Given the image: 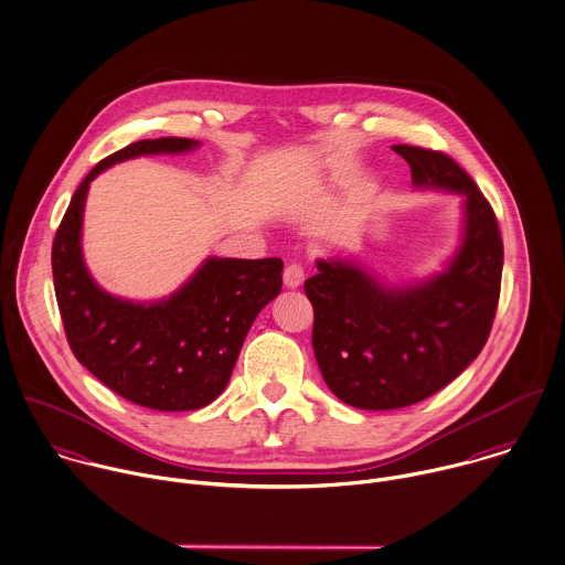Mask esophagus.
Returning <instances> with one entry per match:
<instances>
[{
  "label": "esophagus",
  "instance_id": "34e87169",
  "mask_svg": "<svg viewBox=\"0 0 565 565\" xmlns=\"http://www.w3.org/2000/svg\"><path fill=\"white\" fill-rule=\"evenodd\" d=\"M282 278H285V285H287L289 289H296V287H300V285L305 282V269H302V265H298V263H291V265H287V267H285V274H282Z\"/></svg>",
  "mask_w": 565,
  "mask_h": 565
}]
</instances>
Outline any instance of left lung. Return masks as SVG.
Segmentation results:
<instances>
[{"mask_svg":"<svg viewBox=\"0 0 565 565\" xmlns=\"http://www.w3.org/2000/svg\"><path fill=\"white\" fill-rule=\"evenodd\" d=\"M416 189L465 199L462 241L445 271L387 287L353 260H318L305 282L313 305V353L331 392L362 409L418 403L460 375L493 327L504 247L493 207L445 153L392 147Z\"/></svg>","mask_w":565,"mask_h":565,"instance_id":"left-lung-1","label":"left lung"}]
</instances>
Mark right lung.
I'll list each match as a JSON object with an SVG mask.
<instances>
[{"instance_id":"1","label":"right lung","mask_w":565,"mask_h":565,"mask_svg":"<svg viewBox=\"0 0 565 565\" xmlns=\"http://www.w3.org/2000/svg\"><path fill=\"white\" fill-rule=\"evenodd\" d=\"M190 138L134 142L98 162L74 192L52 243L54 294L74 358L109 390L149 409L189 412L227 385L245 335L282 287L280 258L210 256L184 287L158 302L103 291L83 249V210L92 180L138 156L186 153Z\"/></svg>"}]
</instances>
